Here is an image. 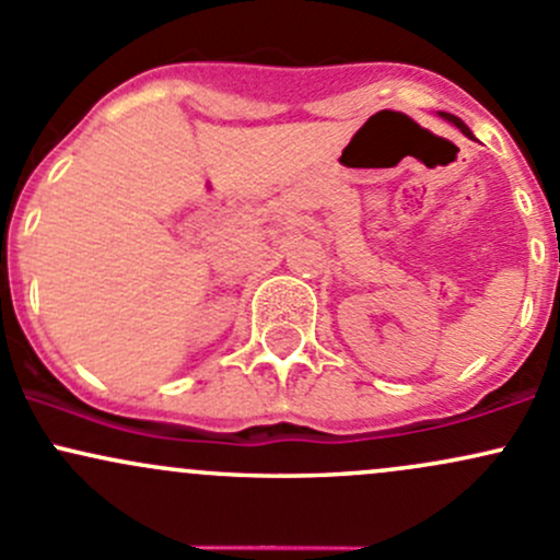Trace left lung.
<instances>
[{"label":"left lung","mask_w":560,"mask_h":560,"mask_svg":"<svg viewBox=\"0 0 560 560\" xmlns=\"http://www.w3.org/2000/svg\"><path fill=\"white\" fill-rule=\"evenodd\" d=\"M441 117H446V119H448V122H454V125H456V128H459V130H462V133H465V136H470V138H472V133H470V128H467V125H465V122H462V119H459V117H454V114H446V112H441Z\"/></svg>","instance_id":"1"}]
</instances>
